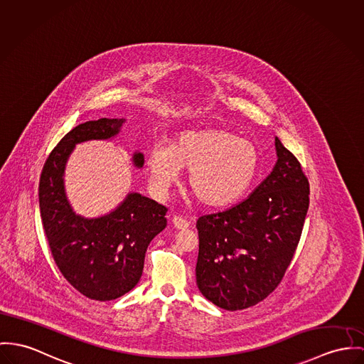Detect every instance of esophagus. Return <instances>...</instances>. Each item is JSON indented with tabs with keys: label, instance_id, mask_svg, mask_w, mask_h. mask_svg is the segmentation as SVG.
Here are the masks:
<instances>
[{
	"label": "esophagus",
	"instance_id": "34e87169",
	"mask_svg": "<svg viewBox=\"0 0 364 364\" xmlns=\"http://www.w3.org/2000/svg\"><path fill=\"white\" fill-rule=\"evenodd\" d=\"M171 222H173V225H174L177 230H187V228L190 227V223H188L186 219L180 218V216H174Z\"/></svg>",
	"mask_w": 364,
	"mask_h": 364
}]
</instances>
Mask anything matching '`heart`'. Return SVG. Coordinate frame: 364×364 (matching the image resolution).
Instances as JSON below:
<instances>
[{
  "mask_svg": "<svg viewBox=\"0 0 364 364\" xmlns=\"http://www.w3.org/2000/svg\"><path fill=\"white\" fill-rule=\"evenodd\" d=\"M257 168V146L222 129L183 132L170 146L155 144L146 156L156 190L166 191L178 180L180 168H186L193 194L209 206H223L244 196Z\"/></svg>",
  "mask_w": 364,
  "mask_h": 364,
  "instance_id": "heart-1",
  "label": "heart"
}]
</instances>
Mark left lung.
<instances>
[{
	"label": "left lung",
	"instance_id": "obj_1",
	"mask_svg": "<svg viewBox=\"0 0 364 364\" xmlns=\"http://www.w3.org/2000/svg\"><path fill=\"white\" fill-rule=\"evenodd\" d=\"M277 162L242 202L196 222V285L219 308H250L280 284L309 209V181L276 137Z\"/></svg>",
	"mask_w": 364,
	"mask_h": 364
}]
</instances>
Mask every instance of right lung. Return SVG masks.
I'll return each instance as SVG.
<instances>
[{"label": "right lung", "instance_id": "add662e5", "mask_svg": "<svg viewBox=\"0 0 364 364\" xmlns=\"http://www.w3.org/2000/svg\"><path fill=\"white\" fill-rule=\"evenodd\" d=\"M126 119H98L76 126L58 142L40 177L38 202L48 245L62 276L84 296L112 301L140 281L149 242L166 227L164 205L129 193L112 212L100 218L76 215L65 191V168L77 144L116 137ZM144 166V155L133 154Z\"/></svg>", "mask_w": 364, "mask_h": 364}]
</instances>
